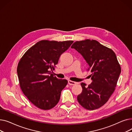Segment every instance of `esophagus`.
Masks as SVG:
<instances>
[{
	"mask_svg": "<svg viewBox=\"0 0 132 132\" xmlns=\"http://www.w3.org/2000/svg\"><path fill=\"white\" fill-rule=\"evenodd\" d=\"M68 85L72 86V85H75L76 84H77V83H76L75 82L71 81V80H68Z\"/></svg>",
	"mask_w": 132,
	"mask_h": 132,
	"instance_id": "34e87169",
	"label": "esophagus"
}]
</instances>
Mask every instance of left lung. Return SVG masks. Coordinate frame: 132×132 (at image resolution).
<instances>
[{
	"label": "left lung",
	"mask_w": 132,
	"mask_h": 132,
	"mask_svg": "<svg viewBox=\"0 0 132 132\" xmlns=\"http://www.w3.org/2000/svg\"><path fill=\"white\" fill-rule=\"evenodd\" d=\"M79 52L88 63L92 83L88 87L81 83L82 93L77 97L80 104L93 110L108 101L114 92L121 73V67L114 51L96 40L77 41L71 46Z\"/></svg>",
	"instance_id": "8db88e82"
}]
</instances>
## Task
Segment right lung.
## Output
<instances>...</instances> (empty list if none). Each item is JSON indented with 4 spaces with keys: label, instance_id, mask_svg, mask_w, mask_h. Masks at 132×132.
I'll list each match as a JSON object with an SVG mask.
<instances>
[{
    "label": "right lung",
    "instance_id": "1",
    "mask_svg": "<svg viewBox=\"0 0 132 132\" xmlns=\"http://www.w3.org/2000/svg\"><path fill=\"white\" fill-rule=\"evenodd\" d=\"M73 43V40H40L20 60L17 73L20 88L29 101L39 109L50 110L58 103L68 81L57 79L51 73L61 54Z\"/></svg>",
    "mask_w": 132,
    "mask_h": 132
}]
</instances>
